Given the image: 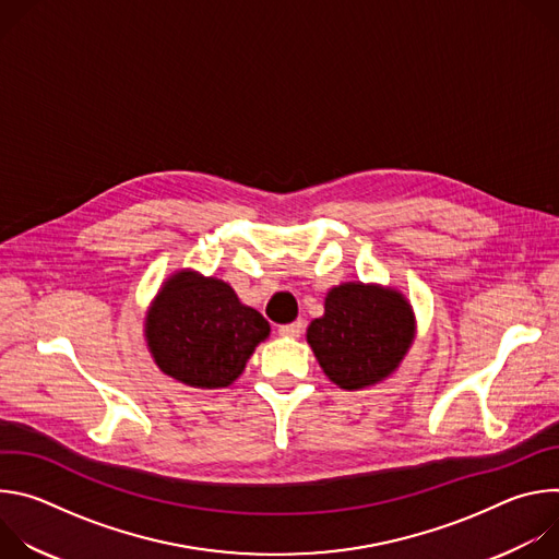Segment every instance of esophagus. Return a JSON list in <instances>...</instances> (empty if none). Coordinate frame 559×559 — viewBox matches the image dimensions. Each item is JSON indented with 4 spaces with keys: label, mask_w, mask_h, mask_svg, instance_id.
<instances>
[{
    "label": "esophagus",
    "mask_w": 559,
    "mask_h": 559,
    "mask_svg": "<svg viewBox=\"0 0 559 559\" xmlns=\"http://www.w3.org/2000/svg\"><path fill=\"white\" fill-rule=\"evenodd\" d=\"M302 330H305L302 321H294V323L281 325V328H278V334H281V336H292V338H298V336L302 334Z\"/></svg>",
    "instance_id": "esophagus-1"
}]
</instances>
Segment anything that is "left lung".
<instances>
[{
    "instance_id": "1",
    "label": "left lung",
    "mask_w": 559,
    "mask_h": 559,
    "mask_svg": "<svg viewBox=\"0 0 559 559\" xmlns=\"http://www.w3.org/2000/svg\"><path fill=\"white\" fill-rule=\"evenodd\" d=\"M414 338V313L403 294L362 283L334 287L325 316L311 321L307 343L323 371L343 389L386 378Z\"/></svg>"
}]
</instances>
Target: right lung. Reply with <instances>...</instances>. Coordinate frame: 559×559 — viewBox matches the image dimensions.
<instances>
[{"instance_id":"add662e5","label":"right lung","mask_w":559,"mask_h":559,"mask_svg":"<svg viewBox=\"0 0 559 559\" xmlns=\"http://www.w3.org/2000/svg\"><path fill=\"white\" fill-rule=\"evenodd\" d=\"M270 334L265 318L234 289L194 272L173 276L145 323L150 352L164 373L201 389L231 384Z\"/></svg>"}]
</instances>
